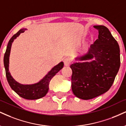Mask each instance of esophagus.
Returning a JSON list of instances; mask_svg holds the SVG:
<instances>
[{"mask_svg": "<svg viewBox=\"0 0 126 126\" xmlns=\"http://www.w3.org/2000/svg\"><path fill=\"white\" fill-rule=\"evenodd\" d=\"M63 62H64V66H68L70 64V61L69 58H65L64 59V61Z\"/></svg>", "mask_w": 126, "mask_h": 126, "instance_id": "obj_1", "label": "esophagus"}]
</instances>
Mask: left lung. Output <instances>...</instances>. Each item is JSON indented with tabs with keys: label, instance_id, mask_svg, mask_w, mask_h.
Segmentation results:
<instances>
[{
	"label": "left lung",
	"instance_id": "8db88e82",
	"mask_svg": "<svg viewBox=\"0 0 126 126\" xmlns=\"http://www.w3.org/2000/svg\"><path fill=\"white\" fill-rule=\"evenodd\" d=\"M93 27L98 31V39L91 45L87 53L78 59L94 60L70 65L73 93L83 100L92 99L107 92L120 66L117 42L106 26Z\"/></svg>",
	"mask_w": 126,
	"mask_h": 126
}]
</instances>
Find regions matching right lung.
<instances>
[{
	"instance_id": "1",
	"label": "right lung",
	"mask_w": 126,
	"mask_h": 126,
	"mask_svg": "<svg viewBox=\"0 0 126 126\" xmlns=\"http://www.w3.org/2000/svg\"><path fill=\"white\" fill-rule=\"evenodd\" d=\"M26 29H20L18 32L14 34L9 41L7 44L6 50L4 56V66L5 68L6 76L9 84L13 90L21 97L28 100L39 99L46 96L48 90V85L51 79L54 75L63 67V62H60L56 66L52 68V69L40 81L33 84H20L12 77L10 72H9V56L11 49L12 44L13 40L20 35V34L23 33Z\"/></svg>"
}]
</instances>
